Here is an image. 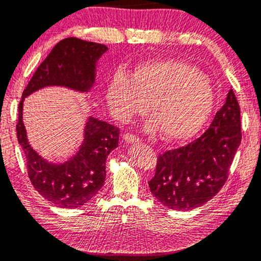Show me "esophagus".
<instances>
[{
	"instance_id": "1",
	"label": "esophagus",
	"mask_w": 261,
	"mask_h": 261,
	"mask_svg": "<svg viewBox=\"0 0 261 261\" xmlns=\"http://www.w3.org/2000/svg\"><path fill=\"white\" fill-rule=\"evenodd\" d=\"M123 140H125L127 143H136V142H140V141H141L140 138H138V136L132 134V133H126L125 135H123Z\"/></svg>"
}]
</instances>
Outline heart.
<instances>
[{
    "label": "heart",
    "instance_id": "1",
    "mask_svg": "<svg viewBox=\"0 0 261 261\" xmlns=\"http://www.w3.org/2000/svg\"><path fill=\"white\" fill-rule=\"evenodd\" d=\"M215 93L211 80L198 68L178 60H153L136 67L130 76L118 71L106 90L111 112L128 120L148 108L155 114L149 129L159 125L171 140L194 135L211 114Z\"/></svg>",
    "mask_w": 261,
    "mask_h": 261
}]
</instances>
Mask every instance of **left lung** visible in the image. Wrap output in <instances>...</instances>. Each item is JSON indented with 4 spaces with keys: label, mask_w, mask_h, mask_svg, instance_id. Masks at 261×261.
I'll list each match as a JSON object with an SVG mask.
<instances>
[{
    "label": "left lung",
    "mask_w": 261,
    "mask_h": 261,
    "mask_svg": "<svg viewBox=\"0 0 261 261\" xmlns=\"http://www.w3.org/2000/svg\"><path fill=\"white\" fill-rule=\"evenodd\" d=\"M241 141V110L231 89L201 136L160 153L155 176L149 181L152 195L174 211L202 206L227 181Z\"/></svg>",
    "instance_id": "1"
}]
</instances>
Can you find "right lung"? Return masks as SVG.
Here are the masks:
<instances>
[{"label": "right lung", "instance_id": "1", "mask_svg": "<svg viewBox=\"0 0 261 261\" xmlns=\"http://www.w3.org/2000/svg\"><path fill=\"white\" fill-rule=\"evenodd\" d=\"M106 50L105 45L79 38H66L59 41L38 67L19 101L16 132L27 157L28 176L39 194L58 207H81L100 191L106 177V159L118 147L120 130L117 126L90 118L79 152L65 164H50L41 159L28 142L22 120L24 98L48 85L88 91L95 81L97 60Z\"/></svg>", "mask_w": 261, "mask_h": 261}]
</instances>
